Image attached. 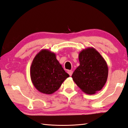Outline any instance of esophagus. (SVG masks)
<instances>
[{"instance_id":"34e87169","label":"esophagus","mask_w":128,"mask_h":128,"mask_svg":"<svg viewBox=\"0 0 128 128\" xmlns=\"http://www.w3.org/2000/svg\"><path fill=\"white\" fill-rule=\"evenodd\" d=\"M68 73L69 74L70 76H72V70H68Z\"/></svg>"}]
</instances>
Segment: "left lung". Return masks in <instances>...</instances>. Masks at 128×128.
Instances as JSON below:
<instances>
[{"label": "left lung", "instance_id": "1", "mask_svg": "<svg viewBox=\"0 0 128 128\" xmlns=\"http://www.w3.org/2000/svg\"><path fill=\"white\" fill-rule=\"evenodd\" d=\"M79 66L72 73V78L85 93L96 94L106 84L108 76V67L101 54L92 47L79 52Z\"/></svg>", "mask_w": 128, "mask_h": 128}]
</instances>
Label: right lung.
<instances>
[{
    "label": "right lung",
    "mask_w": 128,
    "mask_h": 128,
    "mask_svg": "<svg viewBox=\"0 0 128 128\" xmlns=\"http://www.w3.org/2000/svg\"><path fill=\"white\" fill-rule=\"evenodd\" d=\"M30 74L35 88L46 94L57 91L69 76L56 59V54L48 49L41 50L34 57Z\"/></svg>",
    "instance_id": "add662e5"
}]
</instances>
